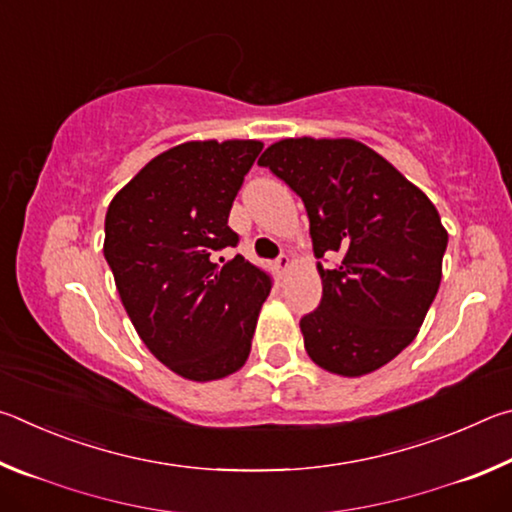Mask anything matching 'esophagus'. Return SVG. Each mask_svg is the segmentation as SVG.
Returning a JSON list of instances; mask_svg holds the SVG:
<instances>
[{
    "label": "esophagus",
    "instance_id": "obj_1",
    "mask_svg": "<svg viewBox=\"0 0 512 512\" xmlns=\"http://www.w3.org/2000/svg\"><path fill=\"white\" fill-rule=\"evenodd\" d=\"M289 268H291V259H289L287 255H282V257H277V259H275V271L280 273V275L289 273Z\"/></svg>",
    "mask_w": 512,
    "mask_h": 512
}]
</instances>
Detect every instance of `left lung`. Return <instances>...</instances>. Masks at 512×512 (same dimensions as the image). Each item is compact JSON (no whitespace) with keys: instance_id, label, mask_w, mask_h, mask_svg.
<instances>
[{"instance_id":"8db88e82","label":"left lung","mask_w":512,"mask_h":512,"mask_svg":"<svg viewBox=\"0 0 512 512\" xmlns=\"http://www.w3.org/2000/svg\"><path fill=\"white\" fill-rule=\"evenodd\" d=\"M309 216L320 307L300 320L309 359L332 375L363 377L393 361L424 323L443 277L447 230L427 194L350 137H284L259 158Z\"/></svg>"}]
</instances>
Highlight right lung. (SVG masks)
I'll use <instances>...</instances> for the list:
<instances>
[{
	"instance_id": "right-lung-1",
	"label": "right lung",
	"mask_w": 512,
	"mask_h": 512,
	"mask_svg": "<svg viewBox=\"0 0 512 512\" xmlns=\"http://www.w3.org/2000/svg\"><path fill=\"white\" fill-rule=\"evenodd\" d=\"M262 146H171L108 205L103 255L121 305L153 357L189 381H216L244 366L273 287L271 275L241 255L216 259L237 246L228 216Z\"/></svg>"
}]
</instances>
